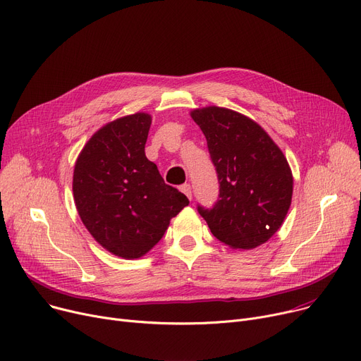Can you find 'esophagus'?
<instances>
[{
  "label": "esophagus",
  "mask_w": 361,
  "mask_h": 361,
  "mask_svg": "<svg viewBox=\"0 0 361 361\" xmlns=\"http://www.w3.org/2000/svg\"><path fill=\"white\" fill-rule=\"evenodd\" d=\"M180 190L183 191V193L191 200V197H193V195H191V193H193V191H191V185L188 184V183H185V184H183L181 187H180Z\"/></svg>",
  "instance_id": "34e87169"
}]
</instances>
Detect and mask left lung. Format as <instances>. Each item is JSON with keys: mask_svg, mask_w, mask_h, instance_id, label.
Instances as JSON below:
<instances>
[{"mask_svg": "<svg viewBox=\"0 0 361 361\" xmlns=\"http://www.w3.org/2000/svg\"><path fill=\"white\" fill-rule=\"evenodd\" d=\"M191 117L206 136L219 181L213 207L197 206L210 232L233 250H252L281 226L292 203L293 176L280 148L250 117L203 107Z\"/></svg>", "mask_w": 361, "mask_h": 361, "instance_id": "8db88e82", "label": "left lung"}]
</instances>
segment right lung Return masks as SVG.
I'll return each instance as SVG.
<instances>
[{"label": "right lung", "instance_id": "right-lung-1", "mask_svg": "<svg viewBox=\"0 0 361 361\" xmlns=\"http://www.w3.org/2000/svg\"><path fill=\"white\" fill-rule=\"evenodd\" d=\"M151 123L147 113L107 123L85 143L74 168L72 191L82 224L103 248L126 259L155 247L188 206L145 155Z\"/></svg>", "mask_w": 361, "mask_h": 361}]
</instances>
